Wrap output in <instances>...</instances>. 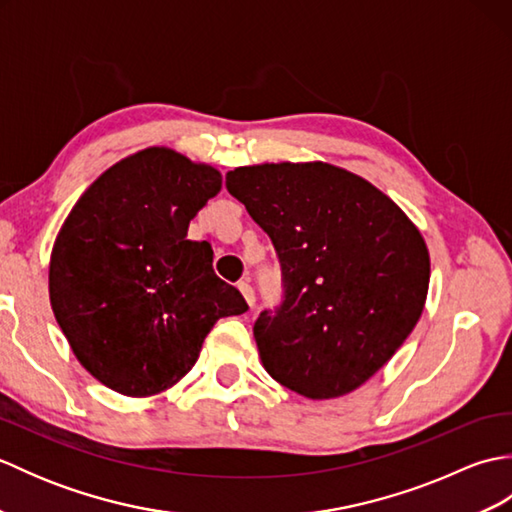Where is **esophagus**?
I'll return each mask as SVG.
<instances>
[{
    "mask_svg": "<svg viewBox=\"0 0 512 512\" xmlns=\"http://www.w3.org/2000/svg\"><path fill=\"white\" fill-rule=\"evenodd\" d=\"M237 288H239V292H242V297L246 299V303L250 308H253V303H255V292H253V288H250V284H248V279H244V281H239L237 284Z\"/></svg>",
    "mask_w": 512,
    "mask_h": 512,
    "instance_id": "34e87169",
    "label": "esophagus"
}]
</instances>
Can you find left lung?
I'll use <instances>...</instances> for the list:
<instances>
[{
    "label": "left lung",
    "mask_w": 512,
    "mask_h": 512,
    "mask_svg": "<svg viewBox=\"0 0 512 512\" xmlns=\"http://www.w3.org/2000/svg\"><path fill=\"white\" fill-rule=\"evenodd\" d=\"M226 189L273 239L286 299L253 334L266 372L312 400L365 385L416 328L431 259L400 206L330 162H262Z\"/></svg>",
    "instance_id": "8db88e82"
}]
</instances>
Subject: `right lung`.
Instances as JSON below:
<instances>
[{"instance_id":"right-lung-1","label":"right lung","mask_w":512,"mask_h":512,"mask_svg":"<svg viewBox=\"0 0 512 512\" xmlns=\"http://www.w3.org/2000/svg\"><path fill=\"white\" fill-rule=\"evenodd\" d=\"M222 173L176 149L147 147L96 178L61 224L50 306L72 352L118 394L149 398L189 374L217 319L248 310L213 273L189 222Z\"/></svg>"}]
</instances>
